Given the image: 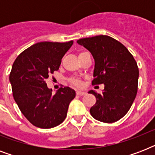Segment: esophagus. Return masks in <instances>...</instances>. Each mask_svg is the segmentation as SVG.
Here are the masks:
<instances>
[{"instance_id":"34e87169","label":"esophagus","mask_w":155,"mask_h":155,"mask_svg":"<svg viewBox=\"0 0 155 155\" xmlns=\"http://www.w3.org/2000/svg\"><path fill=\"white\" fill-rule=\"evenodd\" d=\"M76 94L78 96H84V95H86V92H83V91H76Z\"/></svg>"}]
</instances>
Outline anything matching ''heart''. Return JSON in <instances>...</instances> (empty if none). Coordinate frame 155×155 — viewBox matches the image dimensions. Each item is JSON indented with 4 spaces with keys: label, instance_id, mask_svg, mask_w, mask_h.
<instances>
[{
    "label": "heart",
    "instance_id": "1",
    "mask_svg": "<svg viewBox=\"0 0 155 155\" xmlns=\"http://www.w3.org/2000/svg\"><path fill=\"white\" fill-rule=\"evenodd\" d=\"M71 82H72L74 84L77 85V86L81 85V81H80V80H77V79H73V80H71Z\"/></svg>",
    "mask_w": 155,
    "mask_h": 155
}]
</instances>
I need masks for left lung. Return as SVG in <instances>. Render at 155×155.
<instances>
[{"label":"left lung","mask_w":155,"mask_h":155,"mask_svg":"<svg viewBox=\"0 0 155 155\" xmlns=\"http://www.w3.org/2000/svg\"><path fill=\"white\" fill-rule=\"evenodd\" d=\"M93 56L95 61L92 85L104 84L102 94L90 90L97 102L90 113L97 120L113 123L130 110L137 92L139 71L128 49L113 38L98 35L77 41Z\"/></svg>","instance_id":"obj_1"}]
</instances>
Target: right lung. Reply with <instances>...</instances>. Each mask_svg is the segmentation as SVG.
<instances>
[{
  "instance_id": "right-lung-1",
  "label": "right lung",
  "mask_w": 155,
  "mask_h": 155,
  "mask_svg": "<svg viewBox=\"0 0 155 155\" xmlns=\"http://www.w3.org/2000/svg\"><path fill=\"white\" fill-rule=\"evenodd\" d=\"M68 42H42L21 53L12 67L9 82L18 108L32 125L50 129L65 120L75 90L60 87L55 94L47 87L46 80L58 71L61 59L72 46Z\"/></svg>"
}]
</instances>
